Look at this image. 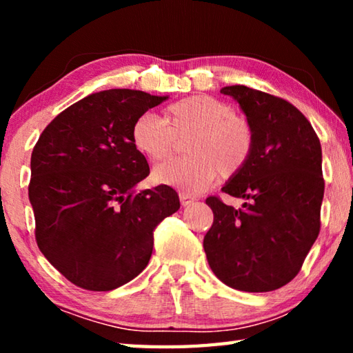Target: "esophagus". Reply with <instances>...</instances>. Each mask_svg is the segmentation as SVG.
<instances>
[{
    "mask_svg": "<svg viewBox=\"0 0 353 353\" xmlns=\"http://www.w3.org/2000/svg\"><path fill=\"white\" fill-rule=\"evenodd\" d=\"M179 198H181V204H182L183 207H188V205H191V204H193V202L196 201V198H193V196L185 194V193L179 194Z\"/></svg>",
    "mask_w": 353,
    "mask_h": 353,
    "instance_id": "34e87169",
    "label": "esophagus"
}]
</instances>
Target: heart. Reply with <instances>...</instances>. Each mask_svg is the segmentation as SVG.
I'll return each instance as SVG.
<instances>
[{
	"label": "heart",
	"instance_id": "1",
	"mask_svg": "<svg viewBox=\"0 0 353 353\" xmlns=\"http://www.w3.org/2000/svg\"><path fill=\"white\" fill-rule=\"evenodd\" d=\"M185 143L190 157L172 160L154 170V181L196 194L214 179L240 174L252 159L255 129L249 118L218 98L198 94L177 101L163 112V119L143 113L130 128L134 148L151 162L174 154L177 141Z\"/></svg>",
	"mask_w": 353,
	"mask_h": 353
}]
</instances>
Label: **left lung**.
<instances>
[{
	"instance_id": "obj_1",
	"label": "left lung",
	"mask_w": 353,
	"mask_h": 353,
	"mask_svg": "<svg viewBox=\"0 0 353 353\" xmlns=\"http://www.w3.org/2000/svg\"><path fill=\"white\" fill-rule=\"evenodd\" d=\"M221 93L238 101L255 129L252 159L221 191L246 202L236 210L218 196L205 204L213 224L204 250L221 282L248 292L294 279L321 230L322 151L303 113L288 101L244 85Z\"/></svg>"
}]
</instances>
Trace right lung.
<instances>
[{
    "mask_svg": "<svg viewBox=\"0 0 353 353\" xmlns=\"http://www.w3.org/2000/svg\"><path fill=\"white\" fill-rule=\"evenodd\" d=\"M165 99L129 88L93 93L59 113L35 143V241L79 288L110 291L139 276L151 259L154 229L181 208L168 185L132 191L149 165L130 128Z\"/></svg>",
    "mask_w": 353,
    "mask_h": 353,
    "instance_id": "right-lung-1",
    "label": "right lung"
}]
</instances>
